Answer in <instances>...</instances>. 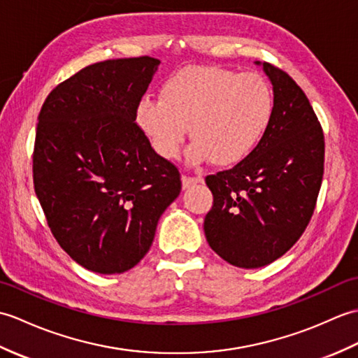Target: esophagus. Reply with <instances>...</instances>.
I'll list each match as a JSON object with an SVG mask.
<instances>
[{"label": "esophagus", "instance_id": "1", "mask_svg": "<svg viewBox=\"0 0 358 358\" xmlns=\"http://www.w3.org/2000/svg\"><path fill=\"white\" fill-rule=\"evenodd\" d=\"M203 179L201 178H189V176H182V188L184 189H188L192 188L193 185H197V184H202Z\"/></svg>", "mask_w": 358, "mask_h": 358}]
</instances>
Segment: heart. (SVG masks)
<instances>
[{
	"mask_svg": "<svg viewBox=\"0 0 358 358\" xmlns=\"http://www.w3.org/2000/svg\"><path fill=\"white\" fill-rule=\"evenodd\" d=\"M273 113L274 92L262 75L188 67L166 79L161 98L141 99L134 117L159 156L178 157L189 129V164L229 166L257 148Z\"/></svg>",
	"mask_w": 358,
	"mask_h": 358,
	"instance_id": "heart-1",
	"label": "heart"
}]
</instances>
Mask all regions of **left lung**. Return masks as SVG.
<instances>
[{
  "label": "left lung",
  "instance_id": "1",
  "mask_svg": "<svg viewBox=\"0 0 358 358\" xmlns=\"http://www.w3.org/2000/svg\"><path fill=\"white\" fill-rule=\"evenodd\" d=\"M254 64L273 85V121L248 157L205 179L214 197L203 220L206 242L245 269L273 264L300 239L314 213L324 162L322 127L303 90L268 62Z\"/></svg>",
  "mask_w": 358,
  "mask_h": 358
}]
</instances>
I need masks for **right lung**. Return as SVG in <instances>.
Wrapping results in <instances>:
<instances>
[{
  "label": "right lung",
  "mask_w": 358,
  "mask_h": 358,
  "mask_svg": "<svg viewBox=\"0 0 358 358\" xmlns=\"http://www.w3.org/2000/svg\"><path fill=\"white\" fill-rule=\"evenodd\" d=\"M161 61L96 62L61 83L38 116L34 184L55 239L98 274L138 265L180 193L176 166L134 122Z\"/></svg>",
  "instance_id": "obj_1"
}]
</instances>
